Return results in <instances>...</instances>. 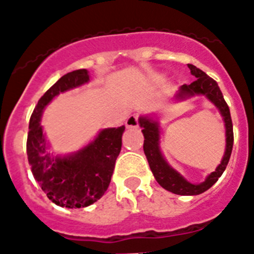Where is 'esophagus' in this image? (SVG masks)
<instances>
[{
	"mask_svg": "<svg viewBox=\"0 0 254 254\" xmlns=\"http://www.w3.org/2000/svg\"><path fill=\"white\" fill-rule=\"evenodd\" d=\"M138 115H130L126 120V127L127 128H137L138 127Z\"/></svg>",
	"mask_w": 254,
	"mask_h": 254,
	"instance_id": "esophagus-1",
	"label": "esophagus"
}]
</instances>
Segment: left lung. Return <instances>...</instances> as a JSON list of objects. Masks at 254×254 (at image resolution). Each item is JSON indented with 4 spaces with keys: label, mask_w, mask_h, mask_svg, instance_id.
Listing matches in <instances>:
<instances>
[{
    "label": "left lung",
    "mask_w": 254,
    "mask_h": 254,
    "mask_svg": "<svg viewBox=\"0 0 254 254\" xmlns=\"http://www.w3.org/2000/svg\"><path fill=\"white\" fill-rule=\"evenodd\" d=\"M191 75H194L196 79L190 85H182L179 92L175 95V99L183 101L189 97L195 96V95H204L209 101L218 109L221 116H222L223 122H225L226 128V149L223 154L222 160L216 168L215 172L207 175L205 182L200 184H191L187 179L183 178L175 169H173L167 160L163 157L159 147V138H160V128L157 120H153L150 116H140L139 117V126L143 128L142 133L144 135V143H143V150L147 157L148 163H149L150 170L154 175L155 180L162 188H164L168 191L178 195H199L201 192L206 191L218 180V178L225 172L226 167L230 160L231 153H232L233 147V126L232 120H231L230 109L226 104L223 95L218 87L217 82L210 77L209 75L205 74L202 70L196 67L192 64H188Z\"/></svg>",
    "instance_id": "obj_1"
}]
</instances>
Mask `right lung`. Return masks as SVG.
I'll return each mask as SVG.
<instances>
[{
	"label": "right lung",
	"instance_id": "1",
	"mask_svg": "<svg viewBox=\"0 0 254 254\" xmlns=\"http://www.w3.org/2000/svg\"><path fill=\"white\" fill-rule=\"evenodd\" d=\"M89 81L86 69L65 74L39 99L29 120L27 155L34 179L48 199L67 209L86 207L105 194L122 147L125 126L100 130L92 142L72 154L53 157L48 152L49 147L41 125L43 111L60 92Z\"/></svg>",
	"mask_w": 254,
	"mask_h": 254
}]
</instances>
